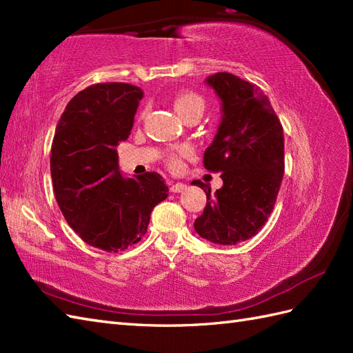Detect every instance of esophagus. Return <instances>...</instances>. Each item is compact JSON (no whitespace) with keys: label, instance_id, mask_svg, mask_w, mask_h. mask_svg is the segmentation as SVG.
<instances>
[{"label":"esophagus","instance_id":"obj_1","mask_svg":"<svg viewBox=\"0 0 353 353\" xmlns=\"http://www.w3.org/2000/svg\"><path fill=\"white\" fill-rule=\"evenodd\" d=\"M168 186H170V191L171 192H182L185 190V185L181 183V182H176V183L174 182H170Z\"/></svg>","mask_w":353,"mask_h":353}]
</instances>
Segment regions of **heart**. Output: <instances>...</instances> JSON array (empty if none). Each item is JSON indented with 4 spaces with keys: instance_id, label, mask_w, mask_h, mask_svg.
Returning a JSON list of instances; mask_svg holds the SVG:
<instances>
[{
    "instance_id": "obj_1",
    "label": "heart",
    "mask_w": 353,
    "mask_h": 353,
    "mask_svg": "<svg viewBox=\"0 0 353 353\" xmlns=\"http://www.w3.org/2000/svg\"><path fill=\"white\" fill-rule=\"evenodd\" d=\"M205 106H206L205 99L197 92L182 91L174 97V109L182 118L188 114H192V112H200V114H203ZM190 154H191V152L188 148H181L179 152L170 154L167 159L168 167L172 170H177L182 163V157H186Z\"/></svg>"
}]
</instances>
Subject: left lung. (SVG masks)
Segmentation results:
<instances>
[{"instance_id":"left-lung-1","label":"left lung","mask_w":353,"mask_h":353,"mask_svg":"<svg viewBox=\"0 0 353 353\" xmlns=\"http://www.w3.org/2000/svg\"><path fill=\"white\" fill-rule=\"evenodd\" d=\"M206 83L223 103V118L203 157L205 168L221 172L223 188L211 196L194 223L197 234L215 244L234 245L254 236L272 214L283 177V129L272 103L256 85L230 72Z\"/></svg>"}]
</instances>
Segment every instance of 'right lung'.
<instances>
[{
  "label": "right lung",
  "instance_id": "1",
  "mask_svg": "<svg viewBox=\"0 0 353 353\" xmlns=\"http://www.w3.org/2000/svg\"><path fill=\"white\" fill-rule=\"evenodd\" d=\"M144 92L97 83L66 104L51 144V181L66 223L89 245L119 252L145 235L153 208L168 197L159 172L119 174L118 142L129 138Z\"/></svg>",
  "mask_w": 353,
  "mask_h": 353
}]
</instances>
